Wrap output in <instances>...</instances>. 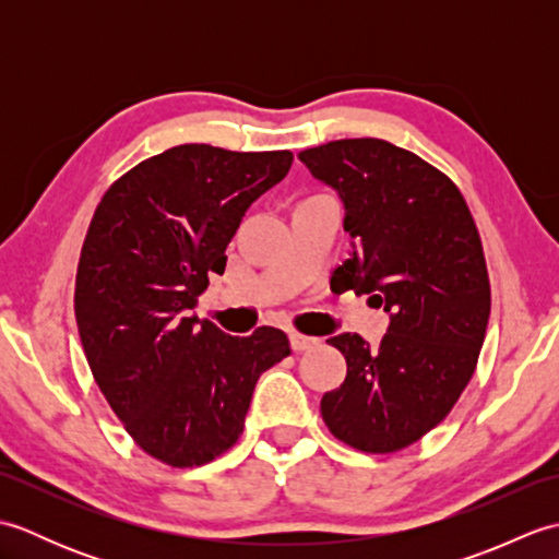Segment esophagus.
Listing matches in <instances>:
<instances>
[{
  "instance_id": "34e87169",
  "label": "esophagus",
  "mask_w": 559,
  "mask_h": 559,
  "mask_svg": "<svg viewBox=\"0 0 559 559\" xmlns=\"http://www.w3.org/2000/svg\"><path fill=\"white\" fill-rule=\"evenodd\" d=\"M314 346H319V338H314V336H305V334H298V331H293V334H290V348H293L295 353L310 350V348H314Z\"/></svg>"
}]
</instances>
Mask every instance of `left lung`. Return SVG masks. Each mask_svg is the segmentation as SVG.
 Wrapping results in <instances>:
<instances>
[{"instance_id":"obj_1","label":"left lung","mask_w":559,"mask_h":559,"mask_svg":"<svg viewBox=\"0 0 559 559\" xmlns=\"http://www.w3.org/2000/svg\"><path fill=\"white\" fill-rule=\"evenodd\" d=\"M298 158L346 209L353 254L334 271L338 288L372 295L391 317L379 348L329 338L348 374L324 394L322 418L348 447L391 454L442 423L476 372L490 319L476 221L444 173L389 141H329Z\"/></svg>"}]
</instances>
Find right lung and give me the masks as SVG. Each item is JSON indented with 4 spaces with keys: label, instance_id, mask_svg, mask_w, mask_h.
Instances as JSON below:
<instances>
[{
    "label": "right lung",
    "instance_id": "add662e5",
    "mask_svg": "<svg viewBox=\"0 0 559 559\" xmlns=\"http://www.w3.org/2000/svg\"><path fill=\"white\" fill-rule=\"evenodd\" d=\"M290 151L182 144L124 173L93 213L74 312L93 379L148 456L194 468L242 435L257 379L290 355L281 329L230 336L192 310L245 211Z\"/></svg>",
    "mask_w": 559,
    "mask_h": 559
}]
</instances>
